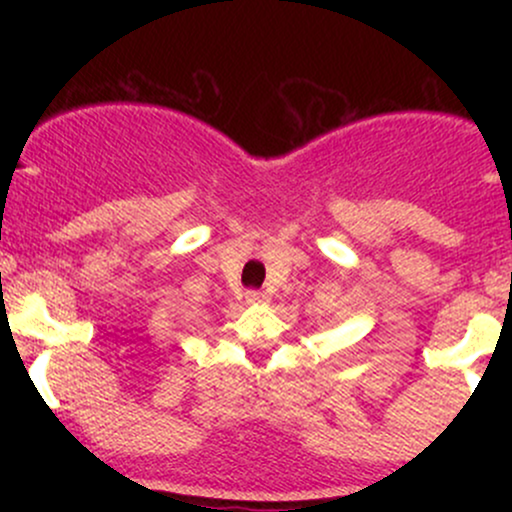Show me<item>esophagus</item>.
<instances>
[{
  "instance_id": "1",
  "label": "esophagus",
  "mask_w": 512,
  "mask_h": 512,
  "mask_svg": "<svg viewBox=\"0 0 512 512\" xmlns=\"http://www.w3.org/2000/svg\"><path fill=\"white\" fill-rule=\"evenodd\" d=\"M245 301L248 303H267L269 301V293H264V291H257V289H250V291H245Z\"/></svg>"
}]
</instances>
